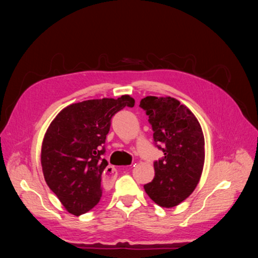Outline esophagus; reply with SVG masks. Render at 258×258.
I'll return each instance as SVG.
<instances>
[{
    "label": "esophagus",
    "instance_id": "obj_1",
    "mask_svg": "<svg viewBox=\"0 0 258 258\" xmlns=\"http://www.w3.org/2000/svg\"><path fill=\"white\" fill-rule=\"evenodd\" d=\"M115 178H116V169L113 168L112 166H108L103 174V182L106 183V184H112L113 181H115Z\"/></svg>",
    "mask_w": 258,
    "mask_h": 258
}]
</instances>
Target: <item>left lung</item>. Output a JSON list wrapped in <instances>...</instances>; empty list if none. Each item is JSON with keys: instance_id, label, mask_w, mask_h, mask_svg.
I'll use <instances>...</instances> for the list:
<instances>
[{"instance_id": "obj_1", "label": "left lung", "mask_w": 258, "mask_h": 258, "mask_svg": "<svg viewBox=\"0 0 258 258\" xmlns=\"http://www.w3.org/2000/svg\"><path fill=\"white\" fill-rule=\"evenodd\" d=\"M140 107L149 117L157 147L164 157L154 163L155 177L145 184L160 207L172 208L194 192L205 163V139L198 119L178 100L146 97ZM163 145V147H160Z\"/></svg>"}]
</instances>
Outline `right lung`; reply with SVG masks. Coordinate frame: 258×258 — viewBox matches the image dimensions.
<instances>
[{
  "mask_svg": "<svg viewBox=\"0 0 258 258\" xmlns=\"http://www.w3.org/2000/svg\"><path fill=\"white\" fill-rule=\"evenodd\" d=\"M134 99L86 100L63 108L46 130L41 164L46 184L73 215L92 209L102 196L108 161L104 142L117 111L134 107Z\"/></svg>",
  "mask_w": 258,
  "mask_h": 258,
  "instance_id": "add662e5",
  "label": "right lung"
}]
</instances>
